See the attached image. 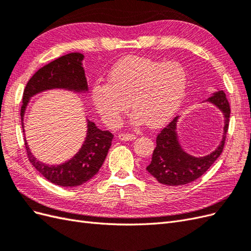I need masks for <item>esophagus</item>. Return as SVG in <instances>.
<instances>
[{
  "mask_svg": "<svg viewBox=\"0 0 251 251\" xmlns=\"http://www.w3.org/2000/svg\"><path fill=\"white\" fill-rule=\"evenodd\" d=\"M118 138L121 141H130V140H134L136 137L135 135H132V134H119Z\"/></svg>",
  "mask_w": 251,
  "mask_h": 251,
  "instance_id": "obj_1",
  "label": "esophagus"
}]
</instances>
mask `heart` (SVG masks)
Returning <instances> with one entry per match:
<instances>
[{"label":"heart","mask_w":251,"mask_h":251,"mask_svg":"<svg viewBox=\"0 0 251 251\" xmlns=\"http://www.w3.org/2000/svg\"><path fill=\"white\" fill-rule=\"evenodd\" d=\"M187 72L177 62H157L130 56L112 67L107 83H97L92 100L98 113L111 126L118 124L123 114L136 112L133 125L143 121L149 126H160L179 111L187 88Z\"/></svg>","instance_id":"heart-1"}]
</instances>
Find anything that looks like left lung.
Segmentation results:
<instances>
[{
    "label": "left lung",
    "instance_id": "8db88e82",
    "mask_svg": "<svg viewBox=\"0 0 251 251\" xmlns=\"http://www.w3.org/2000/svg\"><path fill=\"white\" fill-rule=\"evenodd\" d=\"M203 102L214 104L223 114L224 127L221 142L208 155L196 157L186 153L181 148L178 139L177 126L180 116L175 117L157 136L156 149L151 163L147 166V171L160 183L170 186L191 183L201 177L221 155L229 124L230 108L228 100L223 91L218 90Z\"/></svg>",
    "mask_w": 251,
    "mask_h": 251
}]
</instances>
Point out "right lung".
I'll list each match as a JSON object with an SVG mask.
<instances>
[{"instance_id":"right-lung-1","label":"right lung","mask_w":251,"mask_h":251,"mask_svg":"<svg viewBox=\"0 0 251 251\" xmlns=\"http://www.w3.org/2000/svg\"><path fill=\"white\" fill-rule=\"evenodd\" d=\"M83 54L69 53L50 64L44 66L35 72L27 82L23 94V105L21 109L22 127L24 128V116L30 98L45 91L60 89L80 94L89 93L85 70L82 67ZM87 132L82 146L69 160L60 164H46L32 155L25 137V146L30 162L34 169L51 183L58 186H79L92 179L100 171L108 155L113 135L109 131L98 128L93 121L86 119Z\"/></svg>"}]
</instances>
